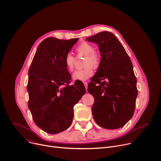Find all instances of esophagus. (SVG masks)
Listing matches in <instances>:
<instances>
[{"instance_id": "esophagus-1", "label": "esophagus", "mask_w": 161, "mask_h": 161, "mask_svg": "<svg viewBox=\"0 0 161 161\" xmlns=\"http://www.w3.org/2000/svg\"><path fill=\"white\" fill-rule=\"evenodd\" d=\"M84 86H85L86 89L87 90V88H88V83L86 82H84Z\"/></svg>"}]
</instances>
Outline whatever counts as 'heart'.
Wrapping results in <instances>:
<instances>
[{
	"label": "heart",
	"mask_w": 161,
	"mask_h": 161,
	"mask_svg": "<svg viewBox=\"0 0 161 161\" xmlns=\"http://www.w3.org/2000/svg\"><path fill=\"white\" fill-rule=\"evenodd\" d=\"M94 49L95 48L92 44L86 42L81 43L77 47L76 52L78 55L86 56L84 63V66L86 68L80 70H77L73 73L72 78L74 80L84 81L87 80L92 76L93 73L92 67L97 68L99 66L101 58L99 55L94 52ZM74 61H75V58L71 54L68 53L66 55L64 63L69 71L73 70Z\"/></svg>",
	"instance_id": "heart-1"
}]
</instances>
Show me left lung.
Masks as SVG:
<instances>
[{
    "mask_svg": "<svg viewBox=\"0 0 161 161\" xmlns=\"http://www.w3.org/2000/svg\"><path fill=\"white\" fill-rule=\"evenodd\" d=\"M86 41L98 45L101 56L88 88L95 99L92 108L93 117L103 128H120L133 117L138 95L131 61L112 33L102 31Z\"/></svg>",
    "mask_w": 161,
    "mask_h": 161,
    "instance_id": "left-lung-1",
    "label": "left lung"
}]
</instances>
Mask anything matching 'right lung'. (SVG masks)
<instances>
[{"instance_id":"1","label":"right lung","mask_w":161,"mask_h":161,"mask_svg":"<svg viewBox=\"0 0 161 161\" xmlns=\"http://www.w3.org/2000/svg\"><path fill=\"white\" fill-rule=\"evenodd\" d=\"M78 40L46 39L38 46L28 71V108L36 126L48 133H58L70 126L73 106L86 93L80 80L69 84L71 75L64 63Z\"/></svg>"}]
</instances>
